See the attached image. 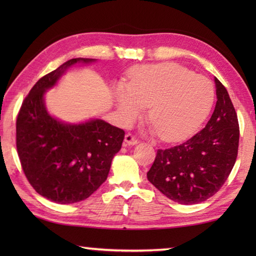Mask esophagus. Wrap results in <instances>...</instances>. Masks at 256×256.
Here are the masks:
<instances>
[{
	"mask_svg": "<svg viewBox=\"0 0 256 256\" xmlns=\"http://www.w3.org/2000/svg\"><path fill=\"white\" fill-rule=\"evenodd\" d=\"M124 142L126 144H128V146H136V144H138V140L136 136H132L131 133H128L126 136H125V138H124Z\"/></svg>",
	"mask_w": 256,
	"mask_h": 256,
	"instance_id": "obj_1",
	"label": "esophagus"
}]
</instances>
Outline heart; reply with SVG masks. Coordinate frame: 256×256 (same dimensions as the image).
Here are the masks:
<instances>
[{"label":"heart","instance_id":"obj_1","mask_svg":"<svg viewBox=\"0 0 256 256\" xmlns=\"http://www.w3.org/2000/svg\"><path fill=\"white\" fill-rule=\"evenodd\" d=\"M114 99L125 124L150 106L152 131L164 141L175 142L200 128L211 110L214 92L206 78L180 64L162 63L136 68L128 84H115Z\"/></svg>","mask_w":256,"mask_h":256}]
</instances>
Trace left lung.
I'll return each mask as SVG.
<instances>
[{
    "label": "left lung",
    "mask_w": 256,
    "mask_h": 256,
    "mask_svg": "<svg viewBox=\"0 0 256 256\" xmlns=\"http://www.w3.org/2000/svg\"><path fill=\"white\" fill-rule=\"evenodd\" d=\"M216 102L206 128L184 144L157 151L146 177L164 196L196 204L222 188L235 164L240 126L227 89L214 78Z\"/></svg>",
    "instance_id": "obj_1"
}]
</instances>
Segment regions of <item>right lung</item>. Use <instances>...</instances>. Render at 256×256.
<instances>
[{
    "instance_id": "add662e5",
    "label": "right lung",
    "mask_w": 256,
    "mask_h": 256,
    "mask_svg": "<svg viewBox=\"0 0 256 256\" xmlns=\"http://www.w3.org/2000/svg\"><path fill=\"white\" fill-rule=\"evenodd\" d=\"M94 58H72L36 82L16 118V150L26 177L42 196L60 204L86 200L107 180L124 140L122 128L99 118L66 123L50 114L47 90L68 68Z\"/></svg>"
}]
</instances>
